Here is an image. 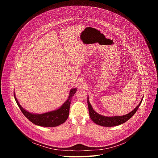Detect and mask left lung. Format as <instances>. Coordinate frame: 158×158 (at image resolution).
I'll return each mask as SVG.
<instances>
[{
  "mask_svg": "<svg viewBox=\"0 0 158 158\" xmlns=\"http://www.w3.org/2000/svg\"><path fill=\"white\" fill-rule=\"evenodd\" d=\"M143 98L141 100L139 104L136 106L134 110H132L129 113L124 115V116H112V117H107V116H104L96 112L93 108L92 106L90 104L89 101V97H87V105L89 108V116L92 121L100 126H105V127H112L121 125L125 122L127 121L131 117L133 116V115L136 113V112L138 110L140 104H141V102L143 101Z\"/></svg>",
  "mask_w": 158,
  "mask_h": 158,
  "instance_id": "obj_1",
  "label": "left lung"
}]
</instances>
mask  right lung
<instances>
[{
    "label": "right lung",
    "instance_id": "right-lung-1",
    "mask_svg": "<svg viewBox=\"0 0 158 158\" xmlns=\"http://www.w3.org/2000/svg\"><path fill=\"white\" fill-rule=\"evenodd\" d=\"M76 91V88L71 89L68 99L59 109L43 114H34L28 112L20 105L15 97V93H14V96L22 113L32 123L42 127H56L63 124L68 118L71 102Z\"/></svg>",
    "mask_w": 158,
    "mask_h": 158
}]
</instances>
